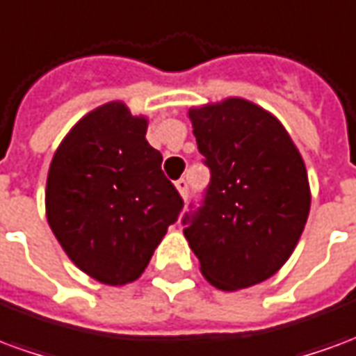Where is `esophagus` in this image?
<instances>
[{"label":"esophagus","instance_id":"1","mask_svg":"<svg viewBox=\"0 0 356 356\" xmlns=\"http://www.w3.org/2000/svg\"><path fill=\"white\" fill-rule=\"evenodd\" d=\"M175 186H177L179 194L186 200V196H188V183H186V179H179V181H175Z\"/></svg>","mask_w":356,"mask_h":356}]
</instances>
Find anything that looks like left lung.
I'll return each mask as SVG.
<instances>
[{
	"label": "left lung",
	"mask_w": 356,
	"mask_h": 356,
	"mask_svg": "<svg viewBox=\"0 0 356 356\" xmlns=\"http://www.w3.org/2000/svg\"><path fill=\"white\" fill-rule=\"evenodd\" d=\"M188 118L211 179L183 232L216 288H250L288 261L305 229V163L282 124L254 102L232 97Z\"/></svg>",
	"instance_id": "obj_1"
}]
</instances>
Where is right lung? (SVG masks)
Listing matches in <instances>:
<instances>
[{
  "label": "right lung",
  "mask_w": 356,
  "mask_h": 356,
  "mask_svg": "<svg viewBox=\"0 0 356 356\" xmlns=\"http://www.w3.org/2000/svg\"><path fill=\"white\" fill-rule=\"evenodd\" d=\"M147 125L124 102L102 104L70 129L47 175L51 231L76 267L110 286L143 275L183 209Z\"/></svg>",
  "instance_id": "obj_1"
}]
</instances>
